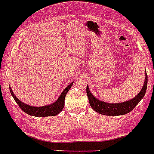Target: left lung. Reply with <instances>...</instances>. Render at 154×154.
Returning <instances> with one entry per match:
<instances>
[{
	"mask_svg": "<svg viewBox=\"0 0 154 154\" xmlns=\"http://www.w3.org/2000/svg\"><path fill=\"white\" fill-rule=\"evenodd\" d=\"M148 85V75L145 71V78L143 87L139 93L132 99L120 103H107L96 99L90 92L88 85H87V94L90 106L96 112L105 116H122L128 113L137 105L143 99Z\"/></svg>",
	"mask_w": 154,
	"mask_h": 154,
	"instance_id": "1",
	"label": "left lung"
}]
</instances>
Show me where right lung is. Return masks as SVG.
Returning a JSON list of instances; mask_svg holds the SVG:
<instances>
[{"label": "right lung", "instance_id": "right-lung-1", "mask_svg": "<svg viewBox=\"0 0 154 154\" xmlns=\"http://www.w3.org/2000/svg\"><path fill=\"white\" fill-rule=\"evenodd\" d=\"M73 82L69 84L66 88L63 90L61 94L60 95L59 97L58 98L55 102L52 103L50 104H47L45 106H42V107H34V106H30L29 104H25L20 101L18 98L16 97L14 93L12 92V88H9L11 95L12 96L13 99L16 101L17 104L20 107V108L25 112L26 113L29 114L30 116L36 117H47V116H56L59 113L61 110H63L64 107V100H65V96L69 91V90L72 87Z\"/></svg>", "mask_w": 154, "mask_h": 154}]
</instances>
